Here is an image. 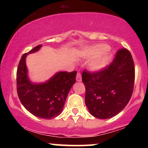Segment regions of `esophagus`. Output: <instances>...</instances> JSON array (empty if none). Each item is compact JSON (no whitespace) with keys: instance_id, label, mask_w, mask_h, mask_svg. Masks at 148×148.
Wrapping results in <instances>:
<instances>
[{"instance_id":"34e87169","label":"esophagus","mask_w":148,"mask_h":148,"mask_svg":"<svg viewBox=\"0 0 148 148\" xmlns=\"http://www.w3.org/2000/svg\"><path fill=\"white\" fill-rule=\"evenodd\" d=\"M76 81H81V74H80L79 72H78L77 73V74H76Z\"/></svg>"}]
</instances>
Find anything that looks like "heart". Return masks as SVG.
<instances>
[{
  "instance_id": "heart-1",
  "label": "heart",
  "mask_w": 148,
  "mask_h": 148,
  "mask_svg": "<svg viewBox=\"0 0 148 148\" xmlns=\"http://www.w3.org/2000/svg\"><path fill=\"white\" fill-rule=\"evenodd\" d=\"M108 50V46L105 45H99L85 51V54L88 57H93L102 53L95 60H94L91 62L90 67L93 71L99 72L106 67L110 60V58H111L109 53L107 52Z\"/></svg>"
}]
</instances>
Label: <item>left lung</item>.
I'll return each instance as SVG.
<instances>
[{
	"instance_id": "left-lung-1",
	"label": "left lung",
	"mask_w": 148,
	"mask_h": 148,
	"mask_svg": "<svg viewBox=\"0 0 148 148\" xmlns=\"http://www.w3.org/2000/svg\"><path fill=\"white\" fill-rule=\"evenodd\" d=\"M135 79V67L130 52L120 49L109 66L99 72L84 70L85 102L90 113L99 119L118 114L131 99Z\"/></svg>"
}]
</instances>
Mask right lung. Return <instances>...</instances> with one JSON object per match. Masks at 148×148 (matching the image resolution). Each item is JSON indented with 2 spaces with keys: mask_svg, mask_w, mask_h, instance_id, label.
I'll list each match as a JSON object with an SVG mask.
<instances>
[{
  "mask_svg": "<svg viewBox=\"0 0 148 148\" xmlns=\"http://www.w3.org/2000/svg\"><path fill=\"white\" fill-rule=\"evenodd\" d=\"M42 47L37 45L22 56L16 72V89L23 106L40 118L50 119L62 113L71 88L76 83V72H59L45 83L34 84L28 76L25 58Z\"/></svg>",
  "mask_w": 148,
  "mask_h": 148,
  "instance_id": "obj_1",
  "label": "right lung"
}]
</instances>
